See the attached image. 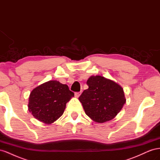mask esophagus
Here are the masks:
<instances>
[{"instance_id":"1","label":"esophagus","mask_w":160,"mask_h":160,"mask_svg":"<svg viewBox=\"0 0 160 160\" xmlns=\"http://www.w3.org/2000/svg\"><path fill=\"white\" fill-rule=\"evenodd\" d=\"M81 91L80 92H76V93H75V97H77V98H79V97L81 95Z\"/></svg>"}]
</instances>
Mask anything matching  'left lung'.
I'll return each mask as SVG.
<instances>
[{
    "label": "left lung",
    "mask_w": 160,
    "mask_h": 160,
    "mask_svg": "<svg viewBox=\"0 0 160 160\" xmlns=\"http://www.w3.org/2000/svg\"><path fill=\"white\" fill-rule=\"evenodd\" d=\"M87 84L89 88L79 98L85 113L98 123L113 119L126 101L122 87L99 75L90 77Z\"/></svg>",
    "instance_id": "obj_1"
}]
</instances>
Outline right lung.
Masks as SVG:
<instances>
[{"instance_id": "right-lung-1", "label": "right lung", "mask_w": 160, "mask_h": 160, "mask_svg": "<svg viewBox=\"0 0 160 160\" xmlns=\"http://www.w3.org/2000/svg\"><path fill=\"white\" fill-rule=\"evenodd\" d=\"M73 96L74 93L67 85L49 81L31 91L28 110L38 120L51 124L62 115L66 103Z\"/></svg>"}]
</instances>
